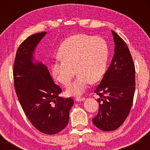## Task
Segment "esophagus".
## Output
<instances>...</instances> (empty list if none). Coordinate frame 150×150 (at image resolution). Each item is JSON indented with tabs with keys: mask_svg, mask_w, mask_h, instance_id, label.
<instances>
[{
	"mask_svg": "<svg viewBox=\"0 0 150 150\" xmlns=\"http://www.w3.org/2000/svg\"><path fill=\"white\" fill-rule=\"evenodd\" d=\"M85 97H76L75 98V100H76L77 101H82L85 100Z\"/></svg>",
	"mask_w": 150,
	"mask_h": 150,
	"instance_id": "obj_1",
	"label": "esophagus"
}]
</instances>
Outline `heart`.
<instances>
[{
	"mask_svg": "<svg viewBox=\"0 0 150 150\" xmlns=\"http://www.w3.org/2000/svg\"><path fill=\"white\" fill-rule=\"evenodd\" d=\"M62 57H56L52 65L53 76L64 85L70 83L78 73L66 92L70 95H80L92 83L102 80L106 71L108 58L107 43L100 37L87 34L72 36L60 48Z\"/></svg>",
	"mask_w": 150,
	"mask_h": 150,
	"instance_id": "1",
	"label": "heart"
}]
</instances>
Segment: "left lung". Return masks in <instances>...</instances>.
<instances>
[{
  "mask_svg": "<svg viewBox=\"0 0 150 150\" xmlns=\"http://www.w3.org/2000/svg\"><path fill=\"white\" fill-rule=\"evenodd\" d=\"M115 52L111 63L94 93L99 96V111L92 118L96 127L103 131L119 128L130 113L135 89V65L128 46L111 31Z\"/></svg>",
  "mask_w": 150,
  "mask_h": 150,
  "instance_id": "8db88e82",
  "label": "left lung"
}]
</instances>
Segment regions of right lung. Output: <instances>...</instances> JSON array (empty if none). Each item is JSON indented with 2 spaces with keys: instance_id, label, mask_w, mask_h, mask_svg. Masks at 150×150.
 <instances>
[{
  "instance_id": "add662e5",
  "label": "right lung",
  "mask_w": 150,
  "mask_h": 150,
  "mask_svg": "<svg viewBox=\"0 0 150 150\" xmlns=\"http://www.w3.org/2000/svg\"><path fill=\"white\" fill-rule=\"evenodd\" d=\"M46 33L34 34L19 46L13 79L15 92L27 118L39 131L54 135L68 125L74 101L58 96L62 89L53 82L46 65L32 63L34 49Z\"/></svg>"
}]
</instances>
